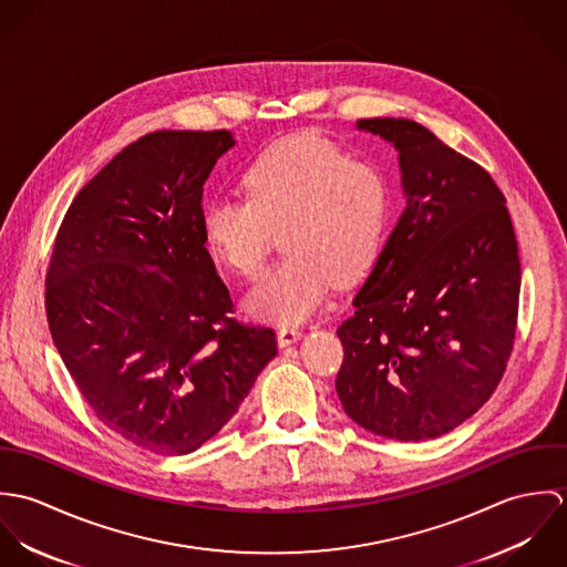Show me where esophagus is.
<instances>
[{
	"label": "esophagus",
	"instance_id": "obj_1",
	"mask_svg": "<svg viewBox=\"0 0 567 567\" xmlns=\"http://www.w3.org/2000/svg\"><path fill=\"white\" fill-rule=\"evenodd\" d=\"M301 329L299 327H290V324H284V327H279L277 329V340H279V344L281 347H286V344H292V342H297L299 338H301Z\"/></svg>",
	"mask_w": 567,
	"mask_h": 567
}]
</instances>
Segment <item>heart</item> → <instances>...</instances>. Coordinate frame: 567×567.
Segmentation results:
<instances>
[{
	"label": "heart",
	"mask_w": 567,
	"mask_h": 567,
	"mask_svg": "<svg viewBox=\"0 0 567 567\" xmlns=\"http://www.w3.org/2000/svg\"><path fill=\"white\" fill-rule=\"evenodd\" d=\"M240 187L246 200L207 205L200 227L207 248L244 279L259 277L281 231L284 261L246 299V310L264 321L312 317L333 281L351 284L371 268L391 229L389 174L321 135L266 148L246 165Z\"/></svg>",
	"instance_id": "b5f03b06"
}]
</instances>
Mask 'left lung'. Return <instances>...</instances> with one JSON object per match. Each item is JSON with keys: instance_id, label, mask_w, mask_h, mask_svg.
<instances>
[{"instance_id": "1", "label": "left lung", "mask_w": 567, "mask_h": 567, "mask_svg": "<svg viewBox=\"0 0 567 567\" xmlns=\"http://www.w3.org/2000/svg\"><path fill=\"white\" fill-rule=\"evenodd\" d=\"M400 151L405 209L353 315L336 329V393L362 427L441 436L497 389L517 331L522 266L506 198L483 165L404 117L360 120Z\"/></svg>"}]
</instances>
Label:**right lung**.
Instances as JSON below:
<instances>
[{"label": "right lung", "instance_id": "1", "mask_svg": "<svg viewBox=\"0 0 567 567\" xmlns=\"http://www.w3.org/2000/svg\"><path fill=\"white\" fill-rule=\"evenodd\" d=\"M229 131H157L76 194L45 275L52 340L84 402L162 456L198 450L277 355L243 323L203 238V185Z\"/></svg>", "mask_w": 567, "mask_h": 567}]
</instances>
